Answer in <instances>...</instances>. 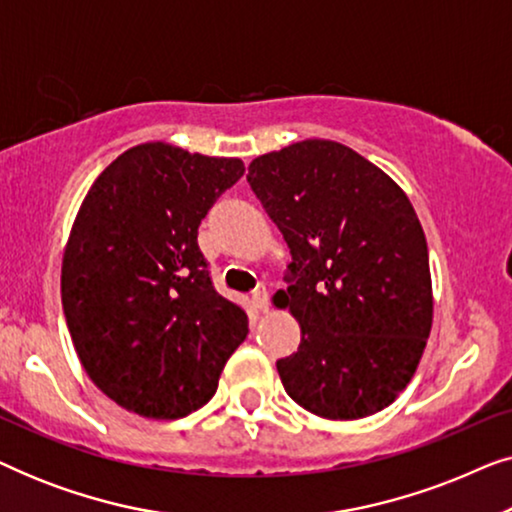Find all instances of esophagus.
Listing matches in <instances>:
<instances>
[{
	"label": "esophagus",
	"instance_id": "obj_1",
	"mask_svg": "<svg viewBox=\"0 0 512 512\" xmlns=\"http://www.w3.org/2000/svg\"><path fill=\"white\" fill-rule=\"evenodd\" d=\"M251 303H254V307H256L258 312L268 310V291H265V289L254 291V296H251Z\"/></svg>",
	"mask_w": 512,
	"mask_h": 512
}]
</instances>
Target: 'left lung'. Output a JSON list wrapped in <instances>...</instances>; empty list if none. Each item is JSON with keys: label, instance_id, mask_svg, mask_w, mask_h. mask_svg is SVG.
Instances as JSON below:
<instances>
[{"label": "left lung", "instance_id": "obj_1", "mask_svg": "<svg viewBox=\"0 0 512 512\" xmlns=\"http://www.w3.org/2000/svg\"><path fill=\"white\" fill-rule=\"evenodd\" d=\"M247 181L291 249V286L272 296L300 324L298 352L277 361L286 394L324 419L384 410L433 324L429 247L408 195L331 139L258 156Z\"/></svg>", "mask_w": 512, "mask_h": 512}]
</instances>
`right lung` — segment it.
I'll return each mask as SVG.
<instances>
[{
  "label": "right lung",
  "instance_id": "right-lung-1",
  "mask_svg": "<svg viewBox=\"0 0 512 512\" xmlns=\"http://www.w3.org/2000/svg\"><path fill=\"white\" fill-rule=\"evenodd\" d=\"M242 174L240 158L146 142L104 167L81 202L62 310L95 387L139 417L202 408L247 338V312L214 291L198 247L200 221Z\"/></svg>",
  "mask_w": 512,
  "mask_h": 512
}]
</instances>
